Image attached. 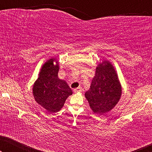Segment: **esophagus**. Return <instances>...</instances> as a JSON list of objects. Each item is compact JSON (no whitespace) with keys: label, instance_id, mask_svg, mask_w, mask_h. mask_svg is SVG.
I'll use <instances>...</instances> for the list:
<instances>
[{"label":"esophagus","instance_id":"34e87169","mask_svg":"<svg viewBox=\"0 0 152 152\" xmlns=\"http://www.w3.org/2000/svg\"><path fill=\"white\" fill-rule=\"evenodd\" d=\"M82 91V87H80V86H79L78 88H75L74 90H73V91L75 93H77V92H81V91Z\"/></svg>","mask_w":152,"mask_h":152}]
</instances>
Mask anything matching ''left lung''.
<instances>
[{
	"label": "left lung",
	"mask_w": 152,
	"mask_h": 152,
	"mask_svg": "<svg viewBox=\"0 0 152 152\" xmlns=\"http://www.w3.org/2000/svg\"><path fill=\"white\" fill-rule=\"evenodd\" d=\"M121 93V86L111 64L107 61L99 64L90 89L85 93L93 111L103 114L111 111L119 101Z\"/></svg>",
	"instance_id": "8db88e82"
}]
</instances>
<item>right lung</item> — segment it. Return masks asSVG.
<instances>
[{
    "mask_svg": "<svg viewBox=\"0 0 152 152\" xmlns=\"http://www.w3.org/2000/svg\"><path fill=\"white\" fill-rule=\"evenodd\" d=\"M51 59L43 66L39 77L33 86V95L38 104L50 113L59 111L72 90L64 80L58 78L59 66Z\"/></svg>",
    "mask_w": 152,
    "mask_h": 152,
    "instance_id": "right-lung-1",
    "label": "right lung"
}]
</instances>
